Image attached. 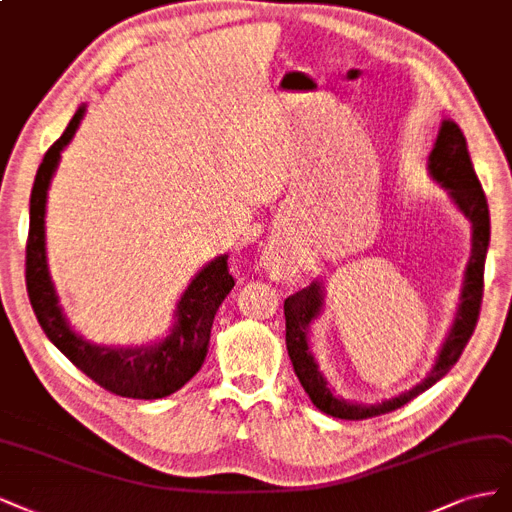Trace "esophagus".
<instances>
[{"label": "esophagus", "instance_id": "esophagus-1", "mask_svg": "<svg viewBox=\"0 0 512 512\" xmlns=\"http://www.w3.org/2000/svg\"><path fill=\"white\" fill-rule=\"evenodd\" d=\"M261 259H263V266H266L268 270H274V272H283L285 270V259L280 257L278 253H274V251H266Z\"/></svg>", "mask_w": 512, "mask_h": 512}]
</instances>
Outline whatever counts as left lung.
Instances as JSON below:
<instances>
[{"label":"left lung","instance_id":"obj_1","mask_svg":"<svg viewBox=\"0 0 512 512\" xmlns=\"http://www.w3.org/2000/svg\"><path fill=\"white\" fill-rule=\"evenodd\" d=\"M430 174L434 180L447 189L453 197V202L459 210L466 214L472 223V255L466 268L464 289H461V304L457 310L455 323L451 332L442 344V351L438 353L436 366L432 368L430 376L423 383L412 387L410 391L400 393L398 398L385 400L381 404H351L346 400L336 398L332 389L327 387V381L319 372L315 357L308 351V325L319 315L323 304L321 285L312 283L310 287L289 295L285 300V325H287V351L291 357V364L295 374H298L302 387L306 389L308 398L312 400L325 415H332L336 419L346 421H361L385 415L395 408L408 404L419 393L430 389L434 383L447 374L455 364L459 355L464 353L466 344L474 332L478 315H481V302H483V276H485V257L489 246V206L487 197L478 180L472 159L468 153V144L461 129L453 121H442L438 131V140L434 144V151L430 153Z\"/></svg>","mask_w":512,"mask_h":512}]
</instances>
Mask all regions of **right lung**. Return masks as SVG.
I'll use <instances>...</instances> for the list:
<instances>
[{
	"mask_svg": "<svg viewBox=\"0 0 512 512\" xmlns=\"http://www.w3.org/2000/svg\"><path fill=\"white\" fill-rule=\"evenodd\" d=\"M85 108H78L61 138L48 148L29 202V236L25 249V283L31 308L57 349L72 364L85 372L93 383L106 391L134 400H157L178 391L195 372L202 368L208 351L212 321L227 293L234 289V276L227 268V255H221L197 274L183 298L178 302L176 325L172 334L153 346L140 349H108V346L89 344L74 334L61 315L55 287L48 276L44 249V212L46 193L65 144L80 125Z\"/></svg>",
	"mask_w": 512,
	"mask_h": 512,
	"instance_id": "1",
	"label": "right lung"
}]
</instances>
